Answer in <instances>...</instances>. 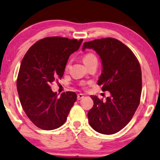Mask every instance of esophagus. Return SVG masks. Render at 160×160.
Wrapping results in <instances>:
<instances>
[{
  "label": "esophagus",
  "instance_id": "esophagus-1",
  "mask_svg": "<svg viewBox=\"0 0 160 160\" xmlns=\"http://www.w3.org/2000/svg\"><path fill=\"white\" fill-rule=\"evenodd\" d=\"M83 97H84V95H83L82 94H81V93L78 94V100H79V101H80V100L82 99Z\"/></svg>",
  "mask_w": 160,
  "mask_h": 160
}]
</instances>
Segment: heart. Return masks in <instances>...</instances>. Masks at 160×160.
<instances>
[{"label": "heart", "instance_id": "obj_1", "mask_svg": "<svg viewBox=\"0 0 160 160\" xmlns=\"http://www.w3.org/2000/svg\"><path fill=\"white\" fill-rule=\"evenodd\" d=\"M94 59H97V58H96V57H95V54H92V53H88L84 57H83V62H84V63L85 64V65H86V64H88V63H89L90 62L94 60ZM69 67H70V62H68V63H67L66 66H65L66 70H67V69L69 68ZM80 85H81V86H84L85 83L84 82H81Z\"/></svg>", "mask_w": 160, "mask_h": 160}]
</instances>
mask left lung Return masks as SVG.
<instances>
[{
	"label": "left lung",
	"mask_w": 160,
	"mask_h": 160,
	"mask_svg": "<svg viewBox=\"0 0 160 160\" xmlns=\"http://www.w3.org/2000/svg\"><path fill=\"white\" fill-rule=\"evenodd\" d=\"M93 49L100 55L103 72L98 85L109 91L106 101L95 95L90 98L93 106L88 111L91 127L103 134L118 132L132 120L142 94V70L137 57L127 46L108 37L85 42L82 50Z\"/></svg>",
	"instance_id": "1"
}]
</instances>
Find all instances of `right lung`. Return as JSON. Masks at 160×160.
Returning a JSON list of instances; mask_svg holds the SVG:
<instances>
[{
	"label": "right lung",
	"mask_w": 160,
	"mask_h": 160,
	"mask_svg": "<svg viewBox=\"0 0 160 160\" xmlns=\"http://www.w3.org/2000/svg\"><path fill=\"white\" fill-rule=\"evenodd\" d=\"M82 39L45 37L28 49L21 62L17 78V90L21 106L38 128L53 130L67 120L77 100L75 92L58 97L51 85L62 78L71 54L80 48Z\"/></svg>",
	"instance_id": "add662e5"
}]
</instances>
